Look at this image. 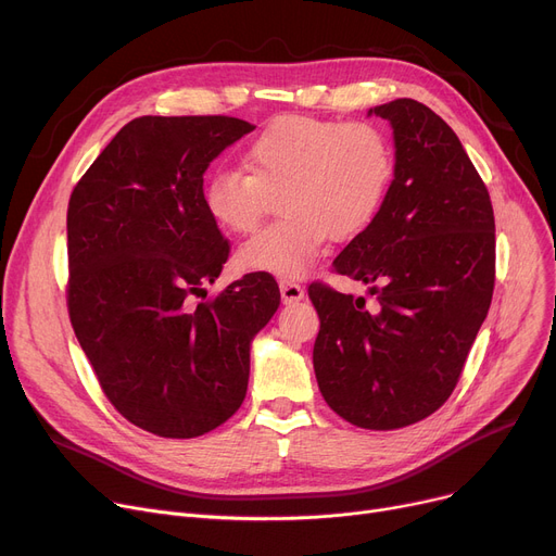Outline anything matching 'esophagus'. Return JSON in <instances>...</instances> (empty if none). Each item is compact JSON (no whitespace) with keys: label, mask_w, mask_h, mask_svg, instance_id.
I'll return each mask as SVG.
<instances>
[{"label":"esophagus","mask_w":556,"mask_h":556,"mask_svg":"<svg viewBox=\"0 0 556 556\" xmlns=\"http://www.w3.org/2000/svg\"><path fill=\"white\" fill-rule=\"evenodd\" d=\"M279 290H281V302H283V304H295V302L304 300V288H302L300 283L281 281V283H279Z\"/></svg>","instance_id":"esophagus-1"}]
</instances>
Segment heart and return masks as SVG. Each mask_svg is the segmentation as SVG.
Listing matches in <instances>:
<instances>
[{"instance_id":"heart-1","label":"heart","mask_w":556,"mask_h":556,"mask_svg":"<svg viewBox=\"0 0 556 556\" xmlns=\"http://www.w3.org/2000/svg\"><path fill=\"white\" fill-rule=\"evenodd\" d=\"M248 173L216 168L202 185L212 220L250 233L279 195L277 223L239 250V266L283 281L302 279L329 237L346 241L381 214L396 160L390 137L367 122H329L283 114L263 126L241 153Z\"/></svg>"}]
</instances>
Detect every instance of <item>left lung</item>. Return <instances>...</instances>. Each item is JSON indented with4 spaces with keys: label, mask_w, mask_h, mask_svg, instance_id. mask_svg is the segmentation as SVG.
I'll return each mask as SVG.
<instances>
[{
    "label": "left lung",
    "mask_w": 556,
    "mask_h": 556,
    "mask_svg": "<svg viewBox=\"0 0 556 556\" xmlns=\"http://www.w3.org/2000/svg\"><path fill=\"white\" fill-rule=\"evenodd\" d=\"M394 128L396 170L376 220L333 261L369 286L374 308L315 281L313 367L344 421L396 430L453 394L495 283L489 191L451 126L415 99L376 105Z\"/></svg>",
    "instance_id": "8db88e82"
}]
</instances>
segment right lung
Listing matches in <instances>:
<instances>
[{"label":"right lung","instance_id":"1","mask_svg":"<svg viewBox=\"0 0 556 556\" xmlns=\"http://www.w3.org/2000/svg\"><path fill=\"white\" fill-rule=\"evenodd\" d=\"M250 130L223 114L139 116L70 198L74 333L114 410L168 440L200 437L239 410L250 342L279 306V288L256 273L216 298L204 290L229 241L202 204V173Z\"/></svg>","mask_w":556,"mask_h":556}]
</instances>
